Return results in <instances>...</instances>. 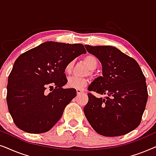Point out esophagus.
<instances>
[{"instance_id": "esophagus-1", "label": "esophagus", "mask_w": 156, "mask_h": 156, "mask_svg": "<svg viewBox=\"0 0 156 156\" xmlns=\"http://www.w3.org/2000/svg\"><path fill=\"white\" fill-rule=\"evenodd\" d=\"M84 91L82 90V89H76V94H77V95H80L81 94H84Z\"/></svg>"}]
</instances>
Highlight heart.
<instances>
[{
	"instance_id": "heart-1",
	"label": "heart",
	"mask_w": 156,
	"mask_h": 156,
	"mask_svg": "<svg viewBox=\"0 0 156 156\" xmlns=\"http://www.w3.org/2000/svg\"><path fill=\"white\" fill-rule=\"evenodd\" d=\"M84 61L86 65L88 66V67L90 69L89 74H92V70L95 69L97 67L98 60L96 58V57L93 55H87L84 57ZM74 66V61L70 62L66 65L65 68V72L67 74H70L72 72ZM89 83V80L87 78H80L76 77V76H72L68 79L67 81V86L69 88L76 89H82L87 86Z\"/></svg>"
}]
</instances>
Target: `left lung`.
I'll return each instance as SVG.
<instances>
[{
	"instance_id": "left-lung-1",
	"label": "left lung",
	"mask_w": 156,
	"mask_h": 156,
	"mask_svg": "<svg viewBox=\"0 0 156 156\" xmlns=\"http://www.w3.org/2000/svg\"><path fill=\"white\" fill-rule=\"evenodd\" d=\"M99 59L102 76L89 85L85 116L94 130L104 136L125 135L139 126L148 100L146 77L135 59L112 46L85 45Z\"/></svg>"
}]
</instances>
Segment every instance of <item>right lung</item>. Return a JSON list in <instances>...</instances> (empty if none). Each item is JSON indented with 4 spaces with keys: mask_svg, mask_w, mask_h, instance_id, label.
I'll return each mask as SVG.
<instances>
[{
    "mask_svg": "<svg viewBox=\"0 0 156 156\" xmlns=\"http://www.w3.org/2000/svg\"><path fill=\"white\" fill-rule=\"evenodd\" d=\"M86 52L82 44L51 41L17 58L8 76L6 96L17 127L30 133H42L56 124L76 95V89L62 88L67 83L65 68Z\"/></svg>",
    "mask_w": 156,
    "mask_h": 156,
    "instance_id": "add662e5",
    "label": "right lung"
}]
</instances>
